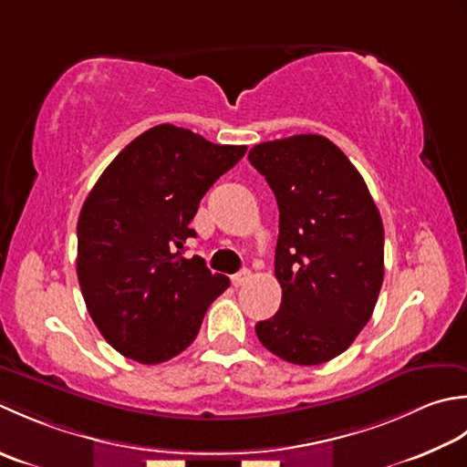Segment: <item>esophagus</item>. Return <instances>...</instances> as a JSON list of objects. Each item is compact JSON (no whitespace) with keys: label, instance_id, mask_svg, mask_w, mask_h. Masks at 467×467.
Wrapping results in <instances>:
<instances>
[{"label":"esophagus","instance_id":"1","mask_svg":"<svg viewBox=\"0 0 467 467\" xmlns=\"http://www.w3.org/2000/svg\"><path fill=\"white\" fill-rule=\"evenodd\" d=\"M250 278H252V272L250 270H242V272H237V274L232 275V284H234L235 288H240V286H244V284L250 282Z\"/></svg>","mask_w":467,"mask_h":467}]
</instances>
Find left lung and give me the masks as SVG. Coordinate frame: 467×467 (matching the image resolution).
Segmentation results:
<instances>
[{
  "label": "left lung",
  "mask_w": 467,
  "mask_h": 467,
  "mask_svg": "<svg viewBox=\"0 0 467 467\" xmlns=\"http://www.w3.org/2000/svg\"><path fill=\"white\" fill-rule=\"evenodd\" d=\"M247 159L280 209L274 274L282 304L255 335L288 363H327L373 317L385 274L379 209L357 167L327 137L268 140Z\"/></svg>",
  "instance_id": "1"
}]
</instances>
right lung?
<instances>
[{
  "instance_id": "right-lung-1",
  "label": "right lung",
  "mask_w": 467,
  "mask_h": 467,
  "mask_svg": "<svg viewBox=\"0 0 467 467\" xmlns=\"http://www.w3.org/2000/svg\"><path fill=\"white\" fill-rule=\"evenodd\" d=\"M245 149L159 125L129 142L92 187L76 272L94 325L120 355L157 365L183 353L230 286L199 255L181 254L197 235L189 223L202 197Z\"/></svg>"
}]
</instances>
